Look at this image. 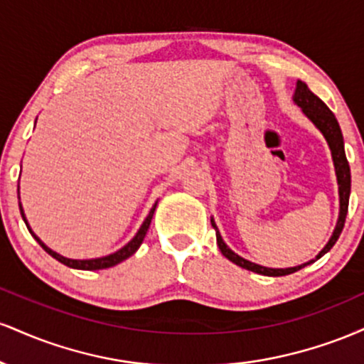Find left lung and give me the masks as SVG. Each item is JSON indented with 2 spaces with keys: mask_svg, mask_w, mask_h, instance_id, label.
<instances>
[{
  "mask_svg": "<svg viewBox=\"0 0 364 364\" xmlns=\"http://www.w3.org/2000/svg\"><path fill=\"white\" fill-rule=\"evenodd\" d=\"M292 101L301 107L304 114L308 116V119H311V123L320 129L321 135H323L325 140H327L330 152H332L333 168H336L337 185H339V203H341L339 220H337V225H336V229H333L332 237L328 240V243L325 245V248L321 250L318 255H316L315 260H318V258L323 257L325 253L330 252V248L336 245V241L339 240L342 229H344L346 215H348V207H349V195H350V169H349L348 157H346V152H344V139H342L341 127H339V123H337L333 112L327 107V104L321 101L320 97H316V95L313 94L310 89H308L306 83L301 80H298V83H296V92H294V97H292ZM210 223H212V228L215 229L217 245H219L220 253H223L228 260L236 263V265L243 267V269H246V270H252V272H255V274L269 275V277H281V275H289L292 272H298L299 269H303V267L310 265V263L315 262V260H310L308 263H303V265L289 267V269H269V267H262V265H258V263L245 260L243 257H240V255H236L235 252H232V250L224 243L223 236H220V232H219V229H217L214 219H210Z\"/></svg>",
  "mask_w": 364,
  "mask_h": 364,
  "instance_id": "left-lung-1",
  "label": "left lung"
}]
</instances>
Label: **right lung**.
<instances>
[{"mask_svg":"<svg viewBox=\"0 0 364 364\" xmlns=\"http://www.w3.org/2000/svg\"><path fill=\"white\" fill-rule=\"evenodd\" d=\"M18 205H20V214H22V219H23L25 225H27L28 232H31V235L36 237L37 243H39L41 246H43V248L46 250V252H48L49 255H51L53 258H56L58 262H61L63 265L70 267V269H78V270H101V269H109V267L118 265V263H121L123 260H127V258L132 257V255L135 253L136 250L140 248L141 241H144V237H145V235H147V231H149V225H150V220H152V217H154V212H156L157 202L154 203V207H152V208H150V212H149L147 219L144 220V224L140 225L139 232H136L135 237H133V240L129 241L128 245H124L123 248L118 250V252H114V253L107 255V257H102V258H92V260H73V258L61 257V255H58L56 252H53L51 248H48V246H46V245L43 243V241H41L39 237H37V236L34 235V231H32V229H31V225H28L27 219H25V214H23L22 203H18Z\"/></svg>","mask_w":364,"mask_h":364,"instance_id":"1","label":"right lung"}]
</instances>
